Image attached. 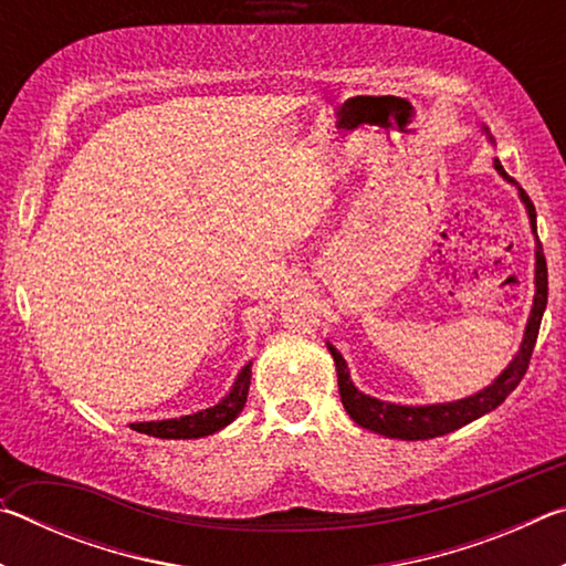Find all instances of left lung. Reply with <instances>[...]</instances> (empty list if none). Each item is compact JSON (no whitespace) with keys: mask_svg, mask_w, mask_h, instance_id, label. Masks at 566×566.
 Segmentation results:
<instances>
[{"mask_svg":"<svg viewBox=\"0 0 566 566\" xmlns=\"http://www.w3.org/2000/svg\"><path fill=\"white\" fill-rule=\"evenodd\" d=\"M494 169L506 181H514L506 175L502 161L494 159ZM522 202L526 205V212L532 219V229L536 232V212L530 195L520 189ZM536 294H534V306L530 314V324H526L522 349L516 354L514 361L504 369V375L494 381L492 387L479 391L474 397L449 401V405H432V407H399V405H387V401H379L375 397L361 395V391L352 385L347 361L342 359V354L332 347L329 352L337 364V377H339V397L342 405L347 409V415L357 421L359 427L371 429V432L385 434L391 439H407V442H417V439H434L454 432V429L469 424V421L479 419L486 411H492L502 405V401L512 395L516 385L524 379L526 369H530V359L536 344V334H539L542 314L544 306H547V260H544L542 242L536 239Z\"/></svg>","mask_w":566,"mask_h":566,"instance_id":"obj_1","label":"left lung"}]
</instances>
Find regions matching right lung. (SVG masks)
Masks as SVG:
<instances>
[{
    "label": "right lung",
    "mask_w": 566,
    "mask_h": 566,
    "mask_svg": "<svg viewBox=\"0 0 566 566\" xmlns=\"http://www.w3.org/2000/svg\"><path fill=\"white\" fill-rule=\"evenodd\" d=\"M249 381H252V364L239 371L234 387L229 395L219 401V405L197 411V415H187L179 419H161V421H139L132 424L134 432L159 437V439H197L214 434L219 429L234 421L239 411H242L249 391Z\"/></svg>",
    "instance_id": "right-lung-1"
}]
</instances>
